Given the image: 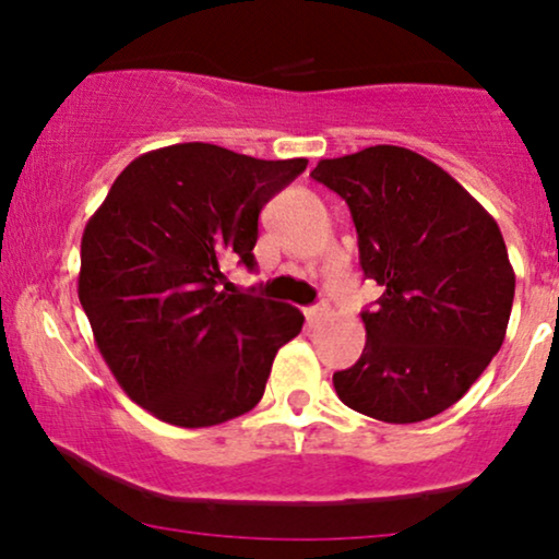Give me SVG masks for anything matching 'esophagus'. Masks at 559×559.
Segmentation results:
<instances>
[{
    "label": "esophagus",
    "instance_id": "34e87169",
    "mask_svg": "<svg viewBox=\"0 0 559 559\" xmlns=\"http://www.w3.org/2000/svg\"><path fill=\"white\" fill-rule=\"evenodd\" d=\"M329 316H331V310H329V305H325V301H320V305H316V307H307V310H305V318H307V323H310V325L323 323V320Z\"/></svg>",
    "mask_w": 559,
    "mask_h": 559
}]
</instances>
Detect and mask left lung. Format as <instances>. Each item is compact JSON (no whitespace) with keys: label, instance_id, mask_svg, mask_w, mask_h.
<instances>
[{"label":"left lung","instance_id":"8db88e82","mask_svg":"<svg viewBox=\"0 0 559 559\" xmlns=\"http://www.w3.org/2000/svg\"><path fill=\"white\" fill-rule=\"evenodd\" d=\"M349 204L365 278V349L333 373L346 407L420 423L452 407L504 342L515 273L497 221L439 165L378 144L310 173Z\"/></svg>","mask_w":559,"mask_h":559}]
</instances>
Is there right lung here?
<instances>
[{"mask_svg":"<svg viewBox=\"0 0 559 559\" xmlns=\"http://www.w3.org/2000/svg\"><path fill=\"white\" fill-rule=\"evenodd\" d=\"M307 159H254L189 141L115 178L81 239L79 299L120 389L155 418L207 428L249 413L275 352L301 331L286 301L226 286L254 271L260 210Z\"/></svg>","mask_w":559,"mask_h":559,"instance_id":"add662e5","label":"right lung"}]
</instances>
